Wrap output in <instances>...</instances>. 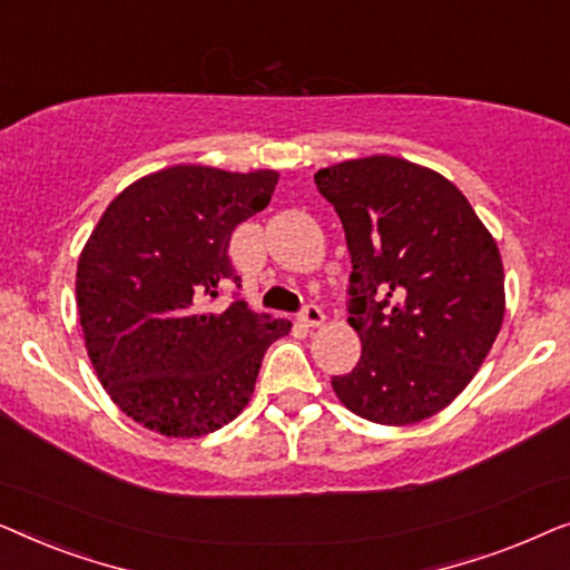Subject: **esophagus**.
<instances>
[{
  "mask_svg": "<svg viewBox=\"0 0 570 570\" xmlns=\"http://www.w3.org/2000/svg\"><path fill=\"white\" fill-rule=\"evenodd\" d=\"M301 322L306 326H322L324 324V311L316 306V303H308V306H303L301 311Z\"/></svg>",
  "mask_w": 570,
  "mask_h": 570,
  "instance_id": "34e87169",
  "label": "esophagus"
}]
</instances>
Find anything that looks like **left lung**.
I'll list each match as a JSON object with an SVG mask.
<instances>
[{
	"instance_id": "1",
	"label": "left lung",
	"mask_w": 570,
	"mask_h": 570,
	"mask_svg": "<svg viewBox=\"0 0 570 570\" xmlns=\"http://www.w3.org/2000/svg\"><path fill=\"white\" fill-rule=\"evenodd\" d=\"M314 181L345 228L347 322L363 342L334 394L371 423H420L464 392L501 332L495 238L449 178L410 160H345Z\"/></svg>"
}]
</instances>
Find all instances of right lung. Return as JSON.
<instances>
[{
  "label": "right lung",
  "mask_w": 570,
  "mask_h": 570,
  "mask_svg": "<svg viewBox=\"0 0 570 570\" xmlns=\"http://www.w3.org/2000/svg\"><path fill=\"white\" fill-rule=\"evenodd\" d=\"M277 178V170L163 168L127 186L92 228L77 262L85 347L135 423L197 439L252 400L262 357L291 322L254 314L244 301L223 311L209 303L240 283L230 236L269 205Z\"/></svg>",
  "instance_id": "obj_1"
}]
</instances>
